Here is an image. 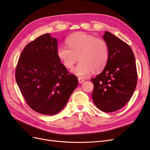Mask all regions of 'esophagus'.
Here are the masks:
<instances>
[{
	"instance_id": "obj_1",
	"label": "esophagus",
	"mask_w": 150,
	"mask_h": 150,
	"mask_svg": "<svg viewBox=\"0 0 150 150\" xmlns=\"http://www.w3.org/2000/svg\"><path fill=\"white\" fill-rule=\"evenodd\" d=\"M78 81H79V83H83L84 81H85V79L82 78H81V77H79V78H78Z\"/></svg>"
}]
</instances>
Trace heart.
I'll use <instances>...</instances> for the list:
<instances>
[{"instance_id": "1", "label": "heart", "mask_w": 150, "mask_h": 150, "mask_svg": "<svg viewBox=\"0 0 150 150\" xmlns=\"http://www.w3.org/2000/svg\"><path fill=\"white\" fill-rule=\"evenodd\" d=\"M67 46H61L57 49L58 58L67 69L73 67L79 57V62L71 72L81 78L99 71L106 66L109 57L108 44L105 40L96 38L84 33H76L66 40Z\"/></svg>"}]
</instances>
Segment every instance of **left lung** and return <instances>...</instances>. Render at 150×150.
I'll return each mask as SVG.
<instances>
[{"instance_id":"left-lung-1","label":"left lung","mask_w":150,"mask_h":150,"mask_svg":"<svg viewBox=\"0 0 150 150\" xmlns=\"http://www.w3.org/2000/svg\"><path fill=\"white\" fill-rule=\"evenodd\" d=\"M103 38L108 44L110 57L103 71L91 79L94 84L92 98L99 110L111 112L129 101L138 76L135 57L129 45L108 31Z\"/></svg>"}]
</instances>
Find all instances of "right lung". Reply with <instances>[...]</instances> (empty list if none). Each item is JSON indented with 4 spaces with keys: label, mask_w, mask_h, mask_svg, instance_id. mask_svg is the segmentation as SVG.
Here are the masks:
<instances>
[{
    "label": "right lung",
    "mask_w": 150,
    "mask_h": 150,
    "mask_svg": "<svg viewBox=\"0 0 150 150\" xmlns=\"http://www.w3.org/2000/svg\"><path fill=\"white\" fill-rule=\"evenodd\" d=\"M57 40L50 34L39 36L22 51L16 80L29 107L42 115H54L64 108L78 84L57 55Z\"/></svg>",
    "instance_id": "add662e5"
}]
</instances>
